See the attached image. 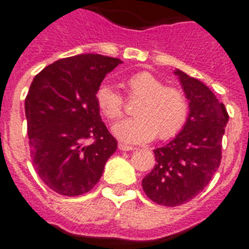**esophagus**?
<instances>
[{"label": "esophagus", "mask_w": 249, "mask_h": 249, "mask_svg": "<svg viewBox=\"0 0 249 249\" xmlns=\"http://www.w3.org/2000/svg\"><path fill=\"white\" fill-rule=\"evenodd\" d=\"M119 148H120L121 151H133V150H136V147L129 146L126 143H119Z\"/></svg>", "instance_id": "esophagus-1"}]
</instances>
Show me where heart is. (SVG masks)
Here are the masks:
<instances>
[{
    "label": "heart",
    "instance_id": "obj_1",
    "mask_svg": "<svg viewBox=\"0 0 249 249\" xmlns=\"http://www.w3.org/2000/svg\"><path fill=\"white\" fill-rule=\"evenodd\" d=\"M125 86L130 98H140L134 106L137 116L120 121L113 134L125 142H146L158 137L169 140L181 132L189 117L186 94L176 86H165L163 80L143 71L129 76ZM102 115L109 121L119 120L124 113V98L108 84H102L95 93Z\"/></svg>",
    "mask_w": 249,
    "mask_h": 249
}]
</instances>
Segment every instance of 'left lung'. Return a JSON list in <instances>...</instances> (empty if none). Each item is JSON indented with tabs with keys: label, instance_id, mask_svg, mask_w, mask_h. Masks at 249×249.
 I'll return each mask as SVG.
<instances>
[{
	"label": "left lung",
	"instance_id": "obj_1",
	"mask_svg": "<svg viewBox=\"0 0 249 249\" xmlns=\"http://www.w3.org/2000/svg\"><path fill=\"white\" fill-rule=\"evenodd\" d=\"M174 73L189 99V117L174 140L154 150L156 164L142 179L146 195L165 207L185 204L208 185L221 164L229 121L225 105L208 86L179 70Z\"/></svg>",
	"mask_w": 249,
	"mask_h": 249
}]
</instances>
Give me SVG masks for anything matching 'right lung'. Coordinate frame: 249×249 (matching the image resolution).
I'll list each match as a JSON object with an SVG mask.
<instances>
[{
    "label": "right lung",
    "instance_id": "obj_1",
    "mask_svg": "<svg viewBox=\"0 0 249 249\" xmlns=\"http://www.w3.org/2000/svg\"><path fill=\"white\" fill-rule=\"evenodd\" d=\"M120 59L80 54L35 76L25 98L31 159L49 189L77 196L101 179L117 141L99 115L95 93Z\"/></svg>",
    "mask_w": 249,
    "mask_h": 249
}]
</instances>
